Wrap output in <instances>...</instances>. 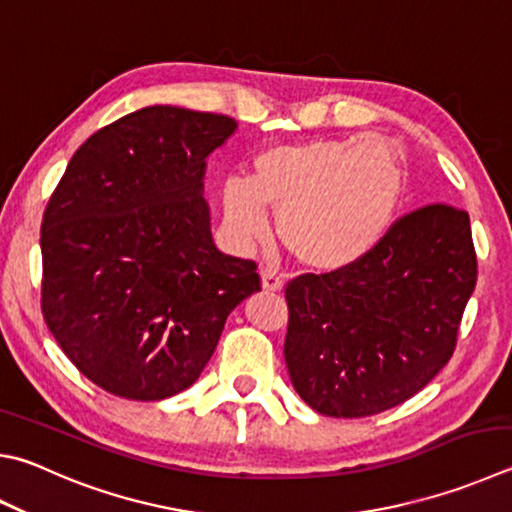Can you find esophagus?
<instances>
[{"label": "esophagus", "mask_w": 512, "mask_h": 512, "mask_svg": "<svg viewBox=\"0 0 512 512\" xmlns=\"http://www.w3.org/2000/svg\"><path fill=\"white\" fill-rule=\"evenodd\" d=\"M262 286L266 288V291H282V286H284L282 273H277L275 268H264V271H262Z\"/></svg>", "instance_id": "obj_1"}]
</instances>
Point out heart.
<instances>
[{"mask_svg":"<svg viewBox=\"0 0 512 512\" xmlns=\"http://www.w3.org/2000/svg\"><path fill=\"white\" fill-rule=\"evenodd\" d=\"M407 170L385 138L275 145L255 156L250 179L230 176L219 192L221 217L237 246L268 237V208L297 262L340 271L374 250L396 221Z\"/></svg>","mask_w":512,"mask_h":512,"instance_id":"1","label":"heart"}]
</instances>
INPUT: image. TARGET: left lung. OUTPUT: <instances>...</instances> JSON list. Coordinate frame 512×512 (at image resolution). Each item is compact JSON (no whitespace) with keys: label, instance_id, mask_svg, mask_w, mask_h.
<instances>
[{"label":"left lung","instance_id":"1","mask_svg":"<svg viewBox=\"0 0 512 512\" xmlns=\"http://www.w3.org/2000/svg\"><path fill=\"white\" fill-rule=\"evenodd\" d=\"M477 284L470 217L430 203L396 219L367 257L284 288V358L315 412L360 418L412 398L448 365Z\"/></svg>","mask_w":512,"mask_h":512}]
</instances>
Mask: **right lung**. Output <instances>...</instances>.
I'll return each instance as SVG.
<instances>
[{
	"label": "right lung",
	"instance_id": "right-lung-1",
	"mask_svg": "<svg viewBox=\"0 0 512 512\" xmlns=\"http://www.w3.org/2000/svg\"><path fill=\"white\" fill-rule=\"evenodd\" d=\"M224 114L170 105L98 129L46 203L42 315L82 376L129 401L188 389L226 318L262 291L257 264L221 253L203 199Z\"/></svg>",
	"mask_w": 512,
	"mask_h": 512
}]
</instances>
